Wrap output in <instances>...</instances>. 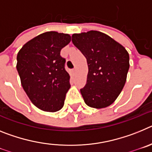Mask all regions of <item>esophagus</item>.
Returning a JSON list of instances; mask_svg holds the SVG:
<instances>
[{
	"label": "esophagus",
	"mask_w": 152,
	"mask_h": 152,
	"mask_svg": "<svg viewBox=\"0 0 152 152\" xmlns=\"http://www.w3.org/2000/svg\"><path fill=\"white\" fill-rule=\"evenodd\" d=\"M72 72H73V74L76 73V68H74V69L72 70Z\"/></svg>",
	"instance_id": "esophagus-1"
}]
</instances>
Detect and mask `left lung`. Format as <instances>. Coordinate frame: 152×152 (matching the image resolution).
<instances>
[{
	"instance_id": "8db88e82",
	"label": "left lung",
	"mask_w": 152,
	"mask_h": 152,
	"mask_svg": "<svg viewBox=\"0 0 152 152\" xmlns=\"http://www.w3.org/2000/svg\"><path fill=\"white\" fill-rule=\"evenodd\" d=\"M72 42L85 56L87 83L80 93L93 108L111 105L121 93L129 68V56L124 47L99 31L72 35Z\"/></svg>"
}]
</instances>
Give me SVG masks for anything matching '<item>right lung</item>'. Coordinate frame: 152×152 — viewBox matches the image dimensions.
<instances>
[{
	"label": "right lung",
	"mask_w": 152,
	"mask_h": 152,
	"mask_svg": "<svg viewBox=\"0 0 152 152\" xmlns=\"http://www.w3.org/2000/svg\"><path fill=\"white\" fill-rule=\"evenodd\" d=\"M70 42V35L46 32L27 42L17 54V69L23 88L42 110L56 112L64 106L71 84L60 52Z\"/></svg>",
	"instance_id": "add662e5"
}]
</instances>
